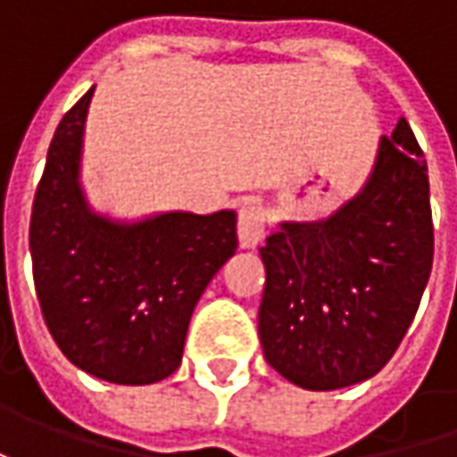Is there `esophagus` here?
<instances>
[{
	"instance_id": "esophagus-1",
	"label": "esophagus",
	"mask_w": 457,
	"mask_h": 457,
	"mask_svg": "<svg viewBox=\"0 0 457 457\" xmlns=\"http://www.w3.org/2000/svg\"><path fill=\"white\" fill-rule=\"evenodd\" d=\"M270 216L264 211L262 203H244L238 211V244L244 249H254L262 244V238L267 234Z\"/></svg>"
}]
</instances>
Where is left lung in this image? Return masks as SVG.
Returning a JSON list of instances; mask_svg holds the SVG:
<instances>
[{
  "mask_svg": "<svg viewBox=\"0 0 457 457\" xmlns=\"http://www.w3.org/2000/svg\"><path fill=\"white\" fill-rule=\"evenodd\" d=\"M432 252L428 162L399 119L353 201L318 223H279L259 249L264 359L312 392L378 374L412 325Z\"/></svg>",
  "mask_w": 457,
  "mask_h": 457,
  "instance_id": "obj_1",
  "label": "left lung"
}]
</instances>
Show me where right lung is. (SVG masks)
Instances as JSON below:
<instances>
[{
  "instance_id": "1",
  "label": "right lung",
  "mask_w": 457,
  "mask_h": 457,
  "mask_svg": "<svg viewBox=\"0 0 457 457\" xmlns=\"http://www.w3.org/2000/svg\"><path fill=\"white\" fill-rule=\"evenodd\" d=\"M91 96L61 119L35 193V292L71 363L112 384H154L180 366L195 303L237 252V213L175 211L139 223L91 213L79 185Z\"/></svg>"
}]
</instances>
